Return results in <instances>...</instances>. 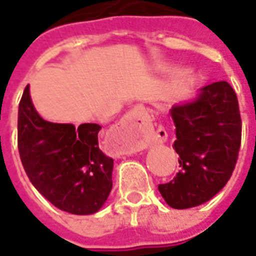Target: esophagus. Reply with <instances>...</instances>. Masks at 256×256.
I'll return each mask as SVG.
<instances>
[{
  "label": "esophagus",
  "instance_id": "1",
  "mask_svg": "<svg viewBox=\"0 0 256 256\" xmlns=\"http://www.w3.org/2000/svg\"><path fill=\"white\" fill-rule=\"evenodd\" d=\"M148 117V113L143 106H135L132 108L128 113L125 114L124 118L121 120L120 126L117 130H128V131H136L142 124H144Z\"/></svg>",
  "mask_w": 256,
  "mask_h": 256
}]
</instances>
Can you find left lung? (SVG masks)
<instances>
[{
    "label": "left lung",
    "mask_w": 256,
    "mask_h": 256,
    "mask_svg": "<svg viewBox=\"0 0 256 256\" xmlns=\"http://www.w3.org/2000/svg\"><path fill=\"white\" fill-rule=\"evenodd\" d=\"M180 171L158 184L166 204L197 206L224 189L234 171L241 144V116L234 90L226 81L201 88L193 102L170 110Z\"/></svg>",
    "instance_id": "obj_1"
}]
</instances>
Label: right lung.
Here are the masks:
<instances>
[{
    "label": "right lung",
    "mask_w": 256,
    "mask_h": 256,
    "mask_svg": "<svg viewBox=\"0 0 256 256\" xmlns=\"http://www.w3.org/2000/svg\"><path fill=\"white\" fill-rule=\"evenodd\" d=\"M98 124L45 121L32 106L28 85L18 114V148L32 186L56 208L74 215L98 212L113 188V158L99 148Z\"/></svg>",
    "instance_id": "1"
}]
</instances>
